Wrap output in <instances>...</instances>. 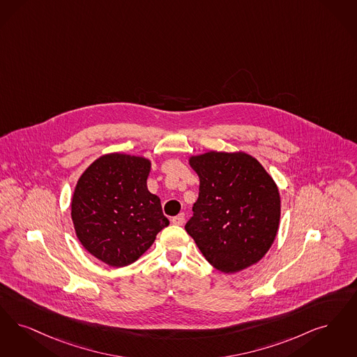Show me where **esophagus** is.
Listing matches in <instances>:
<instances>
[{
    "instance_id": "obj_1",
    "label": "esophagus",
    "mask_w": 357,
    "mask_h": 357,
    "mask_svg": "<svg viewBox=\"0 0 357 357\" xmlns=\"http://www.w3.org/2000/svg\"><path fill=\"white\" fill-rule=\"evenodd\" d=\"M172 225H175V226H183V223H185V214H179L176 215V216H174L172 219Z\"/></svg>"
}]
</instances>
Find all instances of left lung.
Returning a JSON list of instances; mask_svg holds the SVG:
<instances>
[{
  "mask_svg": "<svg viewBox=\"0 0 357 357\" xmlns=\"http://www.w3.org/2000/svg\"><path fill=\"white\" fill-rule=\"evenodd\" d=\"M188 165L199 176V197L187 234L218 271L257 264L279 229L282 204L273 178L243 151H207L191 155Z\"/></svg>",
  "mask_w": 357,
  "mask_h": 357,
  "instance_id": "obj_1",
  "label": "left lung"
}]
</instances>
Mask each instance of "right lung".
<instances>
[{
    "mask_svg": "<svg viewBox=\"0 0 357 357\" xmlns=\"http://www.w3.org/2000/svg\"><path fill=\"white\" fill-rule=\"evenodd\" d=\"M151 160L110 153L79 176L72 198V220L86 251L110 267L134 263L169 226L160 199L147 188Z\"/></svg>",
    "mask_w": 357,
    "mask_h": 357,
    "instance_id": "add662e5",
    "label": "right lung"
}]
</instances>
